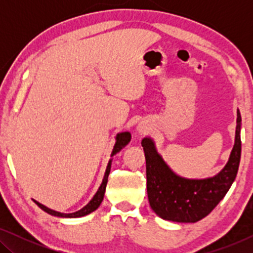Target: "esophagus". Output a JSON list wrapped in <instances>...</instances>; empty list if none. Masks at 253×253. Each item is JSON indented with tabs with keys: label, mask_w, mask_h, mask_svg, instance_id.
I'll use <instances>...</instances> for the list:
<instances>
[{
	"label": "esophagus",
	"mask_w": 253,
	"mask_h": 253,
	"mask_svg": "<svg viewBox=\"0 0 253 253\" xmlns=\"http://www.w3.org/2000/svg\"><path fill=\"white\" fill-rule=\"evenodd\" d=\"M138 130H139V132H141V133L147 132V127H145V126H139L138 127Z\"/></svg>",
	"instance_id": "1"
}]
</instances>
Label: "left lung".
Here are the masks:
<instances>
[{"label": "left lung", "instance_id": "obj_1", "mask_svg": "<svg viewBox=\"0 0 253 253\" xmlns=\"http://www.w3.org/2000/svg\"><path fill=\"white\" fill-rule=\"evenodd\" d=\"M241 121L237 110L236 137L229 161L212 178L179 177L158 154L153 141L150 138L143 139L148 202L159 216L174 222H197L215 209L236 178L241 160Z\"/></svg>", "mask_w": 253, "mask_h": 253}]
</instances>
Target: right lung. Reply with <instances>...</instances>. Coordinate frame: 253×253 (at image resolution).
I'll use <instances>...</instances> for the list:
<instances>
[{"label": "right lung", "instance_id": "obj_1", "mask_svg": "<svg viewBox=\"0 0 253 253\" xmlns=\"http://www.w3.org/2000/svg\"><path fill=\"white\" fill-rule=\"evenodd\" d=\"M130 140H131L130 132H122V133L117 134V136H116V144H115V146H114L112 157H113V155H115L117 152H120L121 150H122L123 147H126V145L130 143ZM112 160H113V159H110L109 162H108V166H107V170H106L105 177H103L102 184L100 185L98 192L95 193L94 197H93L91 202H89L85 207H83L81 211H78V212L70 213V214L60 213V212H56V211H53V210L48 209V207L43 206L42 204L38 203L37 200H34V202H36L37 205L39 206L41 210H43L44 212H47L48 214H51V215H55V216H61V217H79V216L87 215V214L92 213L93 211H95L96 209H98V207L100 206V204H101V202L103 200V196H105L106 186H107V182H108V175H109V172H110V167H112Z\"/></svg>", "mask_w": 253, "mask_h": 253}]
</instances>
